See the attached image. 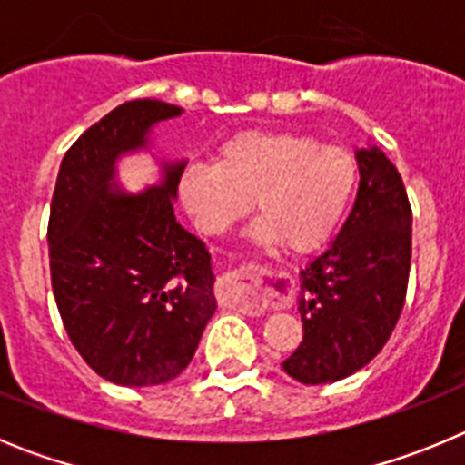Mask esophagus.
Listing matches in <instances>:
<instances>
[{
  "mask_svg": "<svg viewBox=\"0 0 465 465\" xmlns=\"http://www.w3.org/2000/svg\"><path fill=\"white\" fill-rule=\"evenodd\" d=\"M223 298L244 312L265 307V286L258 268H237L223 274Z\"/></svg>",
  "mask_w": 465,
  "mask_h": 465,
  "instance_id": "esophagus-1",
  "label": "esophagus"
}]
</instances>
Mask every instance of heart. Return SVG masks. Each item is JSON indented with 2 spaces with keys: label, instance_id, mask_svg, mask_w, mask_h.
Listing matches in <instances>:
<instances>
[{
  "label": "heart",
  "instance_id": "b5f03b06",
  "mask_svg": "<svg viewBox=\"0 0 465 465\" xmlns=\"http://www.w3.org/2000/svg\"><path fill=\"white\" fill-rule=\"evenodd\" d=\"M356 160L349 151L289 130H244L213 153V165H188L176 191L207 235H223L256 209L252 244H286L293 253L322 249L354 195Z\"/></svg>",
  "mask_w": 465,
  "mask_h": 465
}]
</instances>
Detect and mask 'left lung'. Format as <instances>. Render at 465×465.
<instances>
[{
	"instance_id": "obj_1",
	"label": "left lung",
	"mask_w": 465,
	"mask_h": 465,
	"mask_svg": "<svg viewBox=\"0 0 465 465\" xmlns=\"http://www.w3.org/2000/svg\"><path fill=\"white\" fill-rule=\"evenodd\" d=\"M359 193L326 252L300 270L302 342L283 372L302 384L354 375L384 347L408 291L412 209L393 163L377 146L356 149Z\"/></svg>"
}]
</instances>
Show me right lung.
<instances>
[{
	"label": "right lung",
	"mask_w": 465,
	"mask_h": 465,
	"mask_svg": "<svg viewBox=\"0 0 465 465\" xmlns=\"http://www.w3.org/2000/svg\"><path fill=\"white\" fill-rule=\"evenodd\" d=\"M182 106L133 100L88 127L64 153L48 221L51 282L72 344L104 380L165 384L182 375L216 312L212 258L174 216L186 160L158 158L160 179L118 183L125 155Z\"/></svg>",
	"instance_id": "right-lung-1"
}]
</instances>
